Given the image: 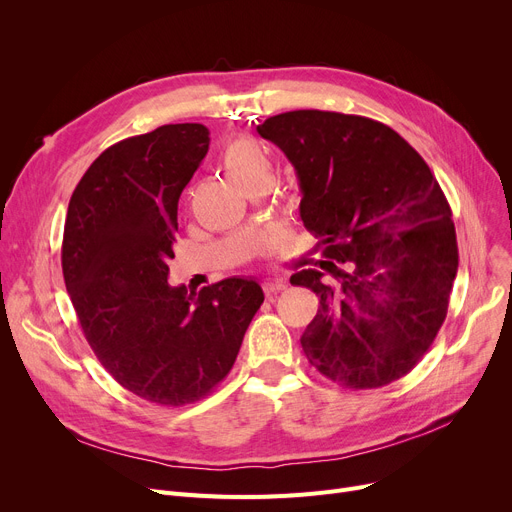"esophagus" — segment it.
I'll return each mask as SVG.
<instances>
[{
	"mask_svg": "<svg viewBox=\"0 0 512 512\" xmlns=\"http://www.w3.org/2000/svg\"><path fill=\"white\" fill-rule=\"evenodd\" d=\"M286 286H288V282H286L284 278H274V280H267V282L263 284V290H265L267 297H270V294H276V292L284 290Z\"/></svg>",
	"mask_w": 512,
	"mask_h": 512,
	"instance_id": "1",
	"label": "esophagus"
}]
</instances>
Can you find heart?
<instances>
[{
  "label": "heart",
  "instance_id": "b5f03b06",
  "mask_svg": "<svg viewBox=\"0 0 512 512\" xmlns=\"http://www.w3.org/2000/svg\"><path fill=\"white\" fill-rule=\"evenodd\" d=\"M224 168L234 184L245 188L255 180H272V164L265 151L249 139L234 141L224 151Z\"/></svg>",
  "mask_w": 512,
  "mask_h": 512
}]
</instances>
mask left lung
<instances>
[{"instance_id": "1", "label": "left lung", "mask_w": 512, "mask_h": 512, "mask_svg": "<svg viewBox=\"0 0 512 512\" xmlns=\"http://www.w3.org/2000/svg\"><path fill=\"white\" fill-rule=\"evenodd\" d=\"M257 132L294 166L301 220L336 278L290 276L319 297L301 336L309 363L355 390L407 375L444 324L459 267L452 211L432 170L398 132L363 116L297 110Z\"/></svg>"}]
</instances>
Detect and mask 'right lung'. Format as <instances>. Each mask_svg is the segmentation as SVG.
I'll return each instance as SVG.
<instances>
[{
    "label": "right lung",
    "mask_w": 512,
    "mask_h": 512,
    "mask_svg": "<svg viewBox=\"0 0 512 512\" xmlns=\"http://www.w3.org/2000/svg\"><path fill=\"white\" fill-rule=\"evenodd\" d=\"M209 149L203 124H166L105 149L76 184L62 272L80 328L112 378L161 407L207 396L263 303L253 278L188 292L168 282L178 199Z\"/></svg>",
    "instance_id": "add662e5"
}]
</instances>
